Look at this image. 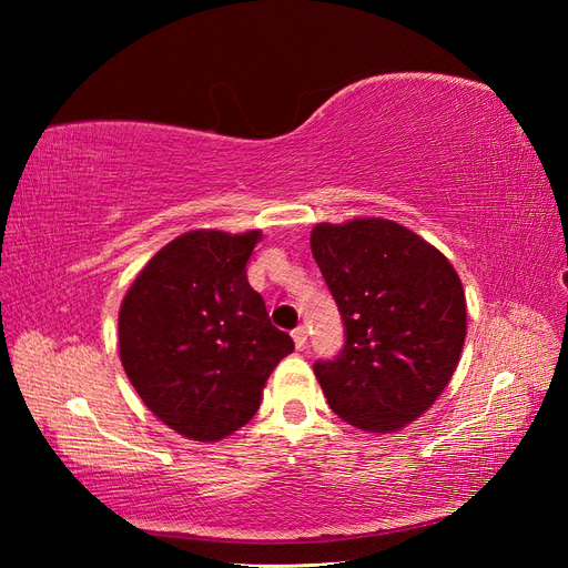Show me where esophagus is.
I'll return each mask as SVG.
<instances>
[{
	"label": "esophagus",
	"instance_id": "esophagus-1",
	"mask_svg": "<svg viewBox=\"0 0 568 568\" xmlns=\"http://www.w3.org/2000/svg\"><path fill=\"white\" fill-rule=\"evenodd\" d=\"M294 343H296V348L298 351H305L307 348V332H305V326H298V329H294Z\"/></svg>",
	"mask_w": 568,
	"mask_h": 568
}]
</instances>
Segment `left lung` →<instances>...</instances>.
<instances>
[{"instance_id": "obj_1", "label": "left lung", "mask_w": 568, "mask_h": 568, "mask_svg": "<svg viewBox=\"0 0 568 568\" xmlns=\"http://www.w3.org/2000/svg\"><path fill=\"white\" fill-rule=\"evenodd\" d=\"M311 248L346 326L315 363L336 415L367 434L400 432L450 384L467 336L459 274L436 246L384 217L320 222Z\"/></svg>"}]
</instances>
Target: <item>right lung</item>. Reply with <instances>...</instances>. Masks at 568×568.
I'll return each instance as SVG.
<instances>
[{"mask_svg": "<svg viewBox=\"0 0 568 568\" xmlns=\"http://www.w3.org/2000/svg\"><path fill=\"white\" fill-rule=\"evenodd\" d=\"M261 239V230L186 232L151 257L120 305L128 379L184 438L215 443L251 422L267 376L294 351L246 277Z\"/></svg>", "mask_w": 568, "mask_h": 568, "instance_id": "obj_1", "label": "right lung"}]
</instances>
